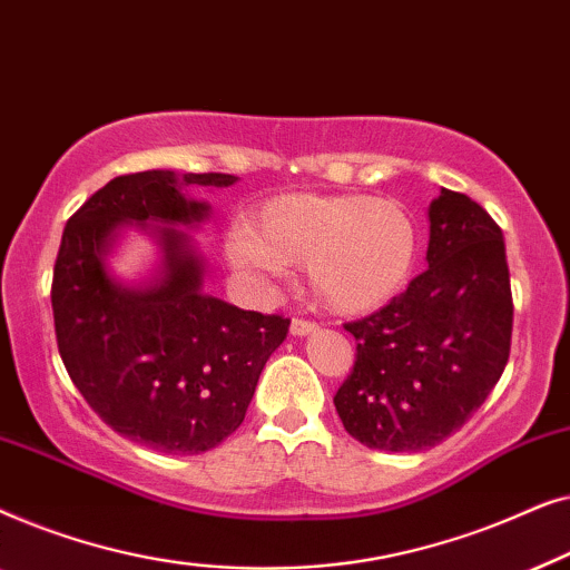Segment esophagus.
<instances>
[{"label":"esophagus","mask_w":570,"mask_h":570,"mask_svg":"<svg viewBox=\"0 0 570 570\" xmlns=\"http://www.w3.org/2000/svg\"><path fill=\"white\" fill-rule=\"evenodd\" d=\"M316 330H318V324L311 322V318L295 316L293 322H291V332L295 334V337H303V334H311V332H316Z\"/></svg>","instance_id":"esophagus-1"}]
</instances>
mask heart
<instances>
[{
	"label": "heart",
	"mask_w": 570,
	"mask_h": 570,
	"mask_svg": "<svg viewBox=\"0 0 570 570\" xmlns=\"http://www.w3.org/2000/svg\"><path fill=\"white\" fill-rule=\"evenodd\" d=\"M228 262L248 277L279 275L303 264L314 298L334 314H368L407 283L417 256V228L407 209L363 194H283L248 228L230 233Z\"/></svg>",
	"instance_id": "b5f03b06"
}]
</instances>
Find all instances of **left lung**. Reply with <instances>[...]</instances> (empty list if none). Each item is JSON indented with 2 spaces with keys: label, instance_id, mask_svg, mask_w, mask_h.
I'll return each instance as SVG.
<instances>
[{
  "label": "left lung",
  "instance_id": "8db88e82",
  "mask_svg": "<svg viewBox=\"0 0 570 570\" xmlns=\"http://www.w3.org/2000/svg\"><path fill=\"white\" fill-rule=\"evenodd\" d=\"M428 217V269L376 314L345 324L355 365L334 407L368 449L439 446L480 410L509 363L513 298L501 228L451 189Z\"/></svg>",
  "mask_w": 570,
  "mask_h": 570
}]
</instances>
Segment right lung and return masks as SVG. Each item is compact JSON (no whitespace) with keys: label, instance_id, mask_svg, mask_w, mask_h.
<instances>
[{"label":"right lung","instance_id":"add662e5","mask_svg":"<svg viewBox=\"0 0 570 570\" xmlns=\"http://www.w3.org/2000/svg\"><path fill=\"white\" fill-rule=\"evenodd\" d=\"M236 181L174 170L116 176L61 233L51 308L69 379L106 425L163 454H199L228 439L291 326L209 295L199 256L176 228L207 215L184 189ZM131 224L155 232L164 248L161 272L145 286L119 284L105 264Z\"/></svg>","mask_w":570,"mask_h":570}]
</instances>
